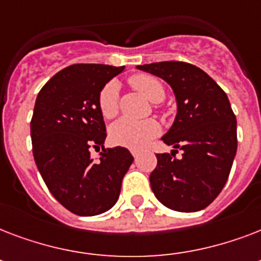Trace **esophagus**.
<instances>
[{
    "label": "esophagus",
    "instance_id": "34e87169",
    "mask_svg": "<svg viewBox=\"0 0 261 261\" xmlns=\"http://www.w3.org/2000/svg\"><path fill=\"white\" fill-rule=\"evenodd\" d=\"M131 153H133V155H134V159H138V155H139L138 150H131Z\"/></svg>",
    "mask_w": 261,
    "mask_h": 261
}]
</instances>
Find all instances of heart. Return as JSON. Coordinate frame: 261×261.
<instances>
[{
	"label": "heart",
	"mask_w": 261,
	"mask_h": 261,
	"mask_svg": "<svg viewBox=\"0 0 261 261\" xmlns=\"http://www.w3.org/2000/svg\"><path fill=\"white\" fill-rule=\"evenodd\" d=\"M130 85L134 89L149 98L151 102L163 101L165 97V89L159 79L150 74H134L130 77ZM97 107L100 114L106 119H112L119 111V84L116 81L107 83L97 96ZM111 142L118 146L128 147L139 150L146 147L153 138L160 134V124L154 119L146 120H130L119 119L110 127Z\"/></svg>",
	"instance_id": "obj_1"
}]
</instances>
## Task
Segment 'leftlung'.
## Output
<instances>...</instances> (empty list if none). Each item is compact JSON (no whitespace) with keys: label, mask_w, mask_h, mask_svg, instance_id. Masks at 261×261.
Segmentation results:
<instances>
[{"label":"left lung","mask_w":261,"mask_h":261,"mask_svg":"<svg viewBox=\"0 0 261 261\" xmlns=\"http://www.w3.org/2000/svg\"><path fill=\"white\" fill-rule=\"evenodd\" d=\"M167 81L177 101V115L164 135L177 150L155 154L150 173L155 198L174 211L206 208L219 195L230 173L237 151V120L222 88L202 69L168 61L137 66Z\"/></svg>","instance_id":"obj_1"}]
</instances>
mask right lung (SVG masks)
Instances as JSON below:
<instances>
[{
  "label": "right lung",
  "instance_id": "add662e5",
  "mask_svg": "<svg viewBox=\"0 0 261 261\" xmlns=\"http://www.w3.org/2000/svg\"><path fill=\"white\" fill-rule=\"evenodd\" d=\"M124 66L71 65L40 89L31 119L35 163L47 188L73 214H101L118 202L124 174L134 161L126 147L104 149L106 123L97 107L101 88ZM103 151L90 157V147Z\"/></svg>",
  "mask_w": 261,
  "mask_h": 261
}]
</instances>
